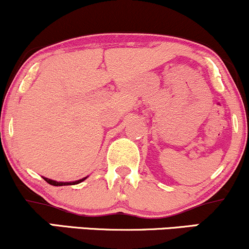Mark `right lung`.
<instances>
[{"instance_id": "obj_1", "label": "right lung", "mask_w": 249, "mask_h": 249, "mask_svg": "<svg viewBox=\"0 0 249 249\" xmlns=\"http://www.w3.org/2000/svg\"><path fill=\"white\" fill-rule=\"evenodd\" d=\"M87 178H88V177H85V178L76 180V181H56V180H53V179H49V178H45V177H43V179H44L45 181L48 182V184L53 185V186H65V185H77V184H79V182L84 181V180L87 179Z\"/></svg>"}]
</instances>
